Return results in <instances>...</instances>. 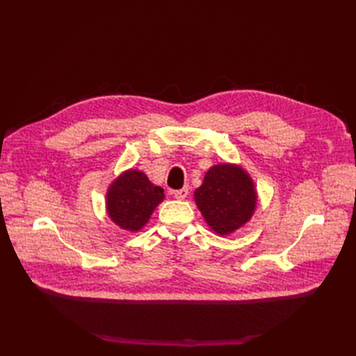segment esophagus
Wrapping results in <instances>:
<instances>
[{
  "label": "esophagus",
  "mask_w": 356,
  "mask_h": 356,
  "mask_svg": "<svg viewBox=\"0 0 356 356\" xmlns=\"http://www.w3.org/2000/svg\"><path fill=\"white\" fill-rule=\"evenodd\" d=\"M188 193H190V190H188V186H184L182 190L174 191V197L179 199V200H184V199L188 197Z\"/></svg>",
  "instance_id": "obj_1"
}]
</instances>
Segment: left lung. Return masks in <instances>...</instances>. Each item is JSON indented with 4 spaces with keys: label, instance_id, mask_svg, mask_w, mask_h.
Segmentation results:
<instances>
[{
    "label": "left lung",
    "instance_id": "left-lung-1",
    "mask_svg": "<svg viewBox=\"0 0 356 356\" xmlns=\"http://www.w3.org/2000/svg\"><path fill=\"white\" fill-rule=\"evenodd\" d=\"M194 199L211 229L218 236L231 234L251 218L257 193L248 172L236 165L222 163L209 168Z\"/></svg>",
    "mask_w": 356,
    "mask_h": 356
}]
</instances>
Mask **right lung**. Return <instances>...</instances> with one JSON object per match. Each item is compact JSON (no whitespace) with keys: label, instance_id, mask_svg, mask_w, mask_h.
Returning a JSON list of instances; mask_svg holds the SVG:
<instances>
[{"label":"right lung","instance_id":"1","mask_svg":"<svg viewBox=\"0 0 356 356\" xmlns=\"http://www.w3.org/2000/svg\"><path fill=\"white\" fill-rule=\"evenodd\" d=\"M162 200L161 186L151 184L142 171L128 170L108 188L107 211L111 220L122 229L139 231Z\"/></svg>","mask_w":356,"mask_h":356}]
</instances>
